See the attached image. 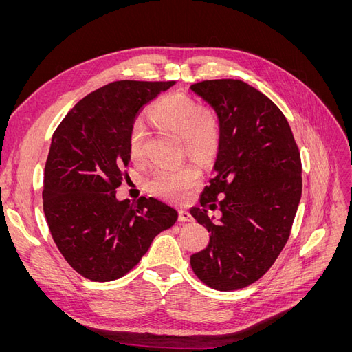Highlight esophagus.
<instances>
[{
    "mask_svg": "<svg viewBox=\"0 0 352 352\" xmlns=\"http://www.w3.org/2000/svg\"><path fill=\"white\" fill-rule=\"evenodd\" d=\"M192 220H194L192 216H190L186 210H180L179 211V221L180 223H186V221L189 223V221H192Z\"/></svg>",
    "mask_w": 352,
    "mask_h": 352,
    "instance_id": "1",
    "label": "esophagus"
}]
</instances>
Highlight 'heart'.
I'll list each match as a JSON object with an SVG mask.
<instances>
[{
    "mask_svg": "<svg viewBox=\"0 0 352 352\" xmlns=\"http://www.w3.org/2000/svg\"><path fill=\"white\" fill-rule=\"evenodd\" d=\"M150 117L162 129L182 138L188 154L201 160L214 155L219 140L220 124L217 116L210 110H202L201 104L186 95H168L157 101ZM145 133L141 124H136L129 136V155L133 162L144 160ZM201 179V168L189 163L177 170H158L148 182V188L155 195L180 202L186 199Z\"/></svg>",
    "mask_w": 352,
    "mask_h": 352,
    "instance_id": "heart-1",
    "label": "heart"
}]
</instances>
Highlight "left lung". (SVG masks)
<instances>
[{
    "instance_id": "obj_1",
    "label": "left lung",
    "mask_w": 352,
    "mask_h": 352,
    "mask_svg": "<svg viewBox=\"0 0 352 352\" xmlns=\"http://www.w3.org/2000/svg\"><path fill=\"white\" fill-rule=\"evenodd\" d=\"M189 89L220 124L216 176L199 197L202 208H190L210 242L190 255V267L212 289L235 291L258 280L289 238L302 190L300 151L283 113L245 82L204 80ZM208 206L222 211L219 222Z\"/></svg>"
}]
</instances>
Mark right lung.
Masks as SVG:
<instances>
[{
  "mask_svg": "<svg viewBox=\"0 0 352 352\" xmlns=\"http://www.w3.org/2000/svg\"><path fill=\"white\" fill-rule=\"evenodd\" d=\"M175 82L120 80L91 92L52 135L44 170V212L57 248L83 278L110 282L140 263L177 220L155 198L119 201L138 113Z\"/></svg>",
  "mask_w": 352,
  "mask_h": 352,
  "instance_id": "1",
  "label": "right lung"
}]
</instances>
